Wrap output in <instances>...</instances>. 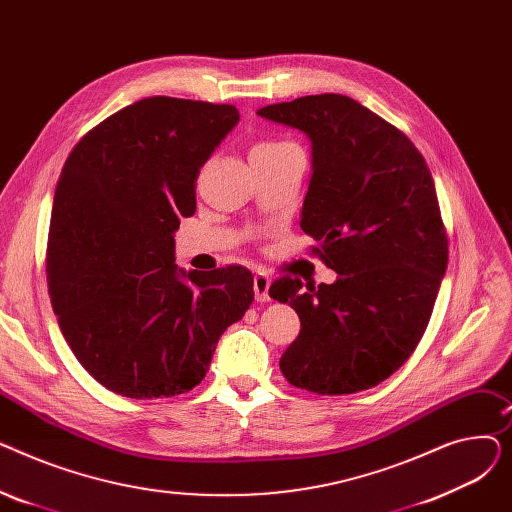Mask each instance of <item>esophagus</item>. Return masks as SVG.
Returning <instances> with one entry per match:
<instances>
[{"label":"esophagus","instance_id":"34e87169","mask_svg":"<svg viewBox=\"0 0 512 512\" xmlns=\"http://www.w3.org/2000/svg\"><path fill=\"white\" fill-rule=\"evenodd\" d=\"M270 286H272V280L267 278L265 274H257L253 278V290H255V301L257 303L270 301Z\"/></svg>","mask_w":512,"mask_h":512}]
</instances>
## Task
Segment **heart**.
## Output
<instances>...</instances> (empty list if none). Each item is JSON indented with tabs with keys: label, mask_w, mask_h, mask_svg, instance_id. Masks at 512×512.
<instances>
[{
	"label": "heart",
	"mask_w": 512,
	"mask_h": 512,
	"mask_svg": "<svg viewBox=\"0 0 512 512\" xmlns=\"http://www.w3.org/2000/svg\"><path fill=\"white\" fill-rule=\"evenodd\" d=\"M286 147H294L290 143H284V141H265V143H259L253 147V151H278V149H286ZM251 151V153H253Z\"/></svg>",
	"instance_id": "1"
}]
</instances>
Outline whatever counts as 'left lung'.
<instances>
[{"mask_svg":"<svg viewBox=\"0 0 512 512\" xmlns=\"http://www.w3.org/2000/svg\"><path fill=\"white\" fill-rule=\"evenodd\" d=\"M257 114L311 139L301 228L338 274L334 284L303 288L284 276L270 286L301 319L280 359L284 378L332 396L378 386L413 355L448 265L432 172L405 132L346 95H307Z\"/></svg>","mask_w":512,"mask_h":512,"instance_id":"left-lung-1","label":"left lung"}]
</instances>
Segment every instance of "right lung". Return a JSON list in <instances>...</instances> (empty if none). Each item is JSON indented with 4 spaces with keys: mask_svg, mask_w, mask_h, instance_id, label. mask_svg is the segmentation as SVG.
I'll use <instances>...</instances> for the list:
<instances>
[{
    "mask_svg": "<svg viewBox=\"0 0 512 512\" xmlns=\"http://www.w3.org/2000/svg\"><path fill=\"white\" fill-rule=\"evenodd\" d=\"M238 118L234 105L147 97L89 130L66 159L47 288L74 357L107 390L137 400L193 390L253 303L245 267L186 274L174 265L199 170Z\"/></svg>",
    "mask_w": 512,
    "mask_h": 512,
    "instance_id": "1",
    "label": "right lung"
}]
</instances>
